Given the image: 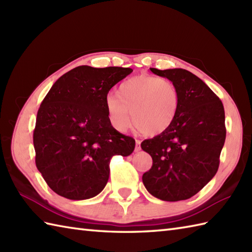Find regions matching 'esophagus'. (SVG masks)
Returning <instances> with one entry per match:
<instances>
[{
  "mask_svg": "<svg viewBox=\"0 0 252 252\" xmlns=\"http://www.w3.org/2000/svg\"><path fill=\"white\" fill-rule=\"evenodd\" d=\"M140 151H141V141L135 140V152H140Z\"/></svg>",
  "mask_w": 252,
  "mask_h": 252,
  "instance_id": "obj_1",
  "label": "esophagus"
}]
</instances>
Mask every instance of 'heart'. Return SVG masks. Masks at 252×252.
I'll return each mask as SVG.
<instances>
[{
    "mask_svg": "<svg viewBox=\"0 0 252 252\" xmlns=\"http://www.w3.org/2000/svg\"><path fill=\"white\" fill-rule=\"evenodd\" d=\"M179 103V91L173 82L151 74H140L122 82L117 96H107L106 109L116 130L126 131L131 126L133 117L138 131L158 135L172 126Z\"/></svg>",
    "mask_w": 252,
    "mask_h": 252,
    "instance_id": "obj_1",
    "label": "heart"
}]
</instances>
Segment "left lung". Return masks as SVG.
Here are the masks:
<instances>
[{"label": "left lung", "mask_w": 252, "mask_h": 252, "mask_svg": "<svg viewBox=\"0 0 252 252\" xmlns=\"http://www.w3.org/2000/svg\"><path fill=\"white\" fill-rule=\"evenodd\" d=\"M151 70L174 83L180 103L172 126L141 144L153 158L143 183L158 199L185 200L202 189L219 169L226 136L224 107L201 79L185 69Z\"/></svg>", "instance_id": "1"}]
</instances>
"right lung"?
Listing matches in <instances>:
<instances>
[{"label":"right lung","mask_w":252,"mask_h":252,"mask_svg":"<svg viewBox=\"0 0 252 252\" xmlns=\"http://www.w3.org/2000/svg\"><path fill=\"white\" fill-rule=\"evenodd\" d=\"M132 71L79 66L42 100L33 131L35 164L56 194L72 200L98 195L109 179L110 159L134 151V138L111 126L106 109L109 90Z\"/></svg>","instance_id":"right-lung-1"}]
</instances>
